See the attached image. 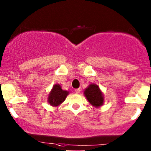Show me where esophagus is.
Segmentation results:
<instances>
[{
    "instance_id": "obj_1",
    "label": "esophagus",
    "mask_w": 151,
    "mask_h": 151,
    "mask_svg": "<svg viewBox=\"0 0 151 151\" xmlns=\"http://www.w3.org/2000/svg\"><path fill=\"white\" fill-rule=\"evenodd\" d=\"M80 91H81V89H80V88H77V89H75L76 93H80Z\"/></svg>"
}]
</instances>
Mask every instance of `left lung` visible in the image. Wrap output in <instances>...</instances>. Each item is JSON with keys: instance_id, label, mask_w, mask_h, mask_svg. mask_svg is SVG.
Returning <instances> with one entry per match:
<instances>
[{"instance_id": "left-lung-1", "label": "left lung", "mask_w": 151, "mask_h": 151, "mask_svg": "<svg viewBox=\"0 0 151 151\" xmlns=\"http://www.w3.org/2000/svg\"><path fill=\"white\" fill-rule=\"evenodd\" d=\"M84 94L90 104L96 107L101 106L104 103V96L97 85H90L88 88H85Z\"/></svg>"}]
</instances>
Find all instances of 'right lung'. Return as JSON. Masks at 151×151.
Masks as SVG:
<instances>
[{
    "mask_svg": "<svg viewBox=\"0 0 151 151\" xmlns=\"http://www.w3.org/2000/svg\"><path fill=\"white\" fill-rule=\"evenodd\" d=\"M68 95V91H63L60 85L55 84L53 85L52 89L49 94L47 101L51 106H57L65 101Z\"/></svg>",
    "mask_w": 151,
    "mask_h": 151,
    "instance_id": "add662e5",
    "label": "right lung"
}]
</instances>
